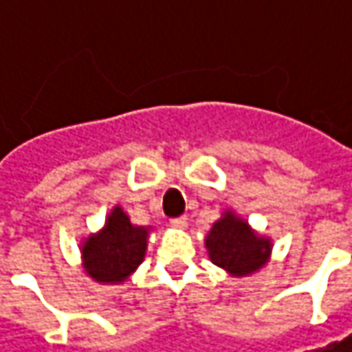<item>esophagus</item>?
Returning <instances> with one entry per match:
<instances>
[{
	"instance_id": "esophagus-1",
	"label": "esophagus",
	"mask_w": 352,
	"mask_h": 352,
	"mask_svg": "<svg viewBox=\"0 0 352 352\" xmlns=\"http://www.w3.org/2000/svg\"><path fill=\"white\" fill-rule=\"evenodd\" d=\"M187 221H189L187 217H177V219L171 221V226H175V228H185V226H187Z\"/></svg>"
}]
</instances>
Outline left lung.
<instances>
[{
	"instance_id": "obj_1",
	"label": "left lung",
	"mask_w": 352,
	"mask_h": 352,
	"mask_svg": "<svg viewBox=\"0 0 352 352\" xmlns=\"http://www.w3.org/2000/svg\"><path fill=\"white\" fill-rule=\"evenodd\" d=\"M212 264L232 276H250L264 266L272 252V240L258 236L248 222L232 210H224L205 238Z\"/></svg>"
}]
</instances>
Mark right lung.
<instances>
[{
  "label": "right lung",
  "instance_id": "1",
  "mask_svg": "<svg viewBox=\"0 0 352 352\" xmlns=\"http://www.w3.org/2000/svg\"><path fill=\"white\" fill-rule=\"evenodd\" d=\"M146 226L131 224L122 206H114L98 234L82 242L80 252L86 274L98 283H122L144 262L147 248Z\"/></svg>",
  "mask_w": 352,
  "mask_h": 352
}]
</instances>
